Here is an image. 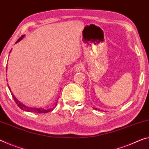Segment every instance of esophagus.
<instances>
[{
	"mask_svg": "<svg viewBox=\"0 0 149 149\" xmlns=\"http://www.w3.org/2000/svg\"><path fill=\"white\" fill-rule=\"evenodd\" d=\"M83 68H84V65H82V64H79L76 67V71L77 72L81 71V70L83 69Z\"/></svg>",
	"mask_w": 149,
	"mask_h": 149,
	"instance_id": "34e87169",
	"label": "esophagus"
}]
</instances>
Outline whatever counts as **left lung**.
Masks as SVG:
<instances>
[{
  "instance_id": "left-lung-1",
  "label": "left lung",
  "mask_w": 149,
  "mask_h": 149,
  "mask_svg": "<svg viewBox=\"0 0 149 149\" xmlns=\"http://www.w3.org/2000/svg\"><path fill=\"white\" fill-rule=\"evenodd\" d=\"M96 109V110H97V109Z\"/></svg>"
}]
</instances>
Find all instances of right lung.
<instances>
[{
	"instance_id": "add662e5",
	"label": "right lung",
	"mask_w": 149,
	"mask_h": 149,
	"mask_svg": "<svg viewBox=\"0 0 149 149\" xmlns=\"http://www.w3.org/2000/svg\"><path fill=\"white\" fill-rule=\"evenodd\" d=\"M24 35H22L21 36H20V37L19 38V39H18V40L17 41V42H16V43L18 42H19V41H20V40H21L22 38L24 37ZM8 88H9V86H8ZM9 90H10V88H9ZM11 95H12L13 99H14V100H15V102H16V103H17V106L19 107L20 109L23 110V111H27V112H31V113H49V112L51 111H52V110H53V109H47V110H44V109H40V108H39V109H36V108H31V107H26V106H25L24 104H22L21 102H19V100H18L17 99V98H15V96H14V95H13V93H11Z\"/></svg>"
}]
</instances>
